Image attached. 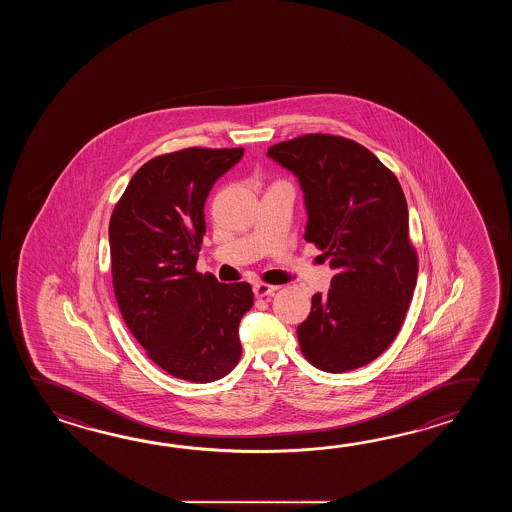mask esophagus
Returning <instances> with one entry per match:
<instances>
[{"instance_id": "esophagus-1", "label": "esophagus", "mask_w": 512, "mask_h": 512, "mask_svg": "<svg viewBox=\"0 0 512 512\" xmlns=\"http://www.w3.org/2000/svg\"><path fill=\"white\" fill-rule=\"evenodd\" d=\"M274 291H278L276 285H269V283H256V285H254V294H256L258 298L269 296V294L274 293Z\"/></svg>"}]
</instances>
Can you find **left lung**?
<instances>
[{"label": "left lung", "instance_id": "left-lung-1", "mask_svg": "<svg viewBox=\"0 0 512 512\" xmlns=\"http://www.w3.org/2000/svg\"><path fill=\"white\" fill-rule=\"evenodd\" d=\"M267 155L298 177L305 241L335 271L296 329L302 355L318 370H357L392 344L414 296L419 263L403 188L368 148L338 135L307 133Z\"/></svg>", "mask_w": 512, "mask_h": 512}]
</instances>
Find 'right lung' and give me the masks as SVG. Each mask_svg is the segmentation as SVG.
Segmentation results:
<instances>
[{
	"label": "right lung",
	"mask_w": 512,
	"mask_h": 512,
	"mask_svg": "<svg viewBox=\"0 0 512 512\" xmlns=\"http://www.w3.org/2000/svg\"><path fill=\"white\" fill-rule=\"evenodd\" d=\"M243 148H185L142 164L109 219L113 291L146 355L190 382L225 377L240 362L247 282L219 283L196 271L205 201Z\"/></svg>",
	"instance_id": "add662e5"
}]
</instances>
